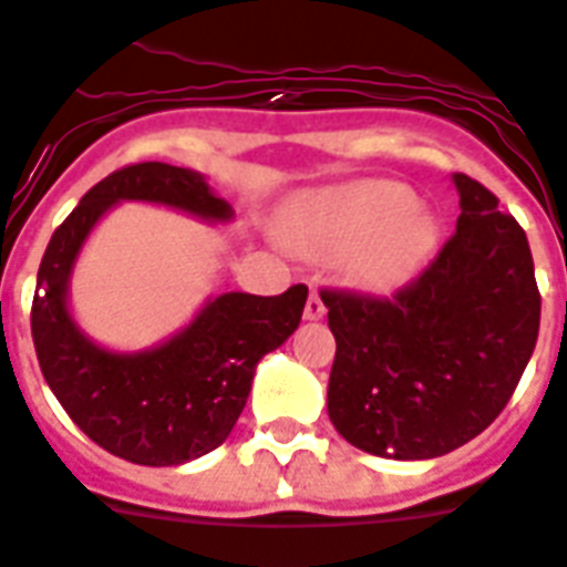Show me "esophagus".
Listing matches in <instances>:
<instances>
[{
	"label": "esophagus",
	"instance_id": "esophagus-1",
	"mask_svg": "<svg viewBox=\"0 0 567 567\" xmlns=\"http://www.w3.org/2000/svg\"><path fill=\"white\" fill-rule=\"evenodd\" d=\"M323 315H326L323 297H320L317 291H311L308 293V302H306V311H302V317H306V320H323Z\"/></svg>",
	"mask_w": 567,
	"mask_h": 567
}]
</instances>
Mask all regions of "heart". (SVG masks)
<instances>
[{"mask_svg":"<svg viewBox=\"0 0 567 567\" xmlns=\"http://www.w3.org/2000/svg\"><path fill=\"white\" fill-rule=\"evenodd\" d=\"M285 244L302 256H338L367 291H395L436 247L434 212L399 179H355L299 200L282 218Z\"/></svg>","mask_w":567,"mask_h":567,"instance_id":"obj_1","label":"heart"}]
</instances>
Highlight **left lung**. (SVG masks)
Wrapping results in <instances>:
<instances>
[{
	"label": "left lung",
	"instance_id": "left-lung-1",
	"mask_svg": "<svg viewBox=\"0 0 567 567\" xmlns=\"http://www.w3.org/2000/svg\"><path fill=\"white\" fill-rule=\"evenodd\" d=\"M457 233L393 299L323 293L338 352L329 419L355 449L434 460L495 422L538 338L530 244L498 197L466 174Z\"/></svg>",
	"mask_w": 567,
	"mask_h": 567
}]
</instances>
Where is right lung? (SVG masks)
<instances>
[{"label": "right lung", "instance_id": "obj_1", "mask_svg": "<svg viewBox=\"0 0 567 567\" xmlns=\"http://www.w3.org/2000/svg\"><path fill=\"white\" fill-rule=\"evenodd\" d=\"M118 204H151L204 224L236 212L192 168L140 163L92 186L54 229L37 270L31 334L45 384L92 443L140 466H183L218 449L241 416L256 367L297 331L308 288L279 297L215 293L172 338L148 349L92 340L69 306L84 244Z\"/></svg>", "mask_w": 567, "mask_h": 567}]
</instances>
